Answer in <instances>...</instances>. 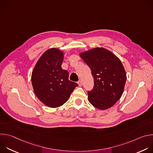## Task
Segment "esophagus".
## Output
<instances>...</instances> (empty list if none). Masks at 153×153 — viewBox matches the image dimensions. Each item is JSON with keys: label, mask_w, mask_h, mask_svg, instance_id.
<instances>
[{"label": "esophagus", "mask_w": 153, "mask_h": 153, "mask_svg": "<svg viewBox=\"0 0 153 153\" xmlns=\"http://www.w3.org/2000/svg\"><path fill=\"white\" fill-rule=\"evenodd\" d=\"M77 83L79 84V86H81L82 85V81H80V80H79V81L77 82Z\"/></svg>", "instance_id": "esophagus-1"}]
</instances>
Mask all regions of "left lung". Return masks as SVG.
<instances>
[{"instance_id":"8db88e82","label":"left lung","mask_w":153,"mask_h":153,"mask_svg":"<svg viewBox=\"0 0 153 153\" xmlns=\"http://www.w3.org/2000/svg\"><path fill=\"white\" fill-rule=\"evenodd\" d=\"M79 56L94 78V88L88 92V101L100 110L112 107L121 97L126 80L120 60L110 50L100 47L81 52Z\"/></svg>"}]
</instances>
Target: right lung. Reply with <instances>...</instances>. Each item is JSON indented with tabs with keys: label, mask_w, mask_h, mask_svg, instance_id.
<instances>
[{
	"label": "right lung",
	"mask_w": 153,
	"mask_h": 153,
	"mask_svg": "<svg viewBox=\"0 0 153 153\" xmlns=\"http://www.w3.org/2000/svg\"><path fill=\"white\" fill-rule=\"evenodd\" d=\"M63 52L51 48L43 53L33 68L31 83L39 100L50 108L63 105L78 86L69 80V73L62 69Z\"/></svg>",
	"instance_id": "add662e5"
}]
</instances>
